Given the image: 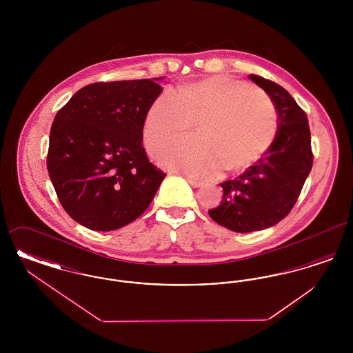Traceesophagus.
<instances>
[{
    "label": "esophagus",
    "instance_id": "34e87169",
    "mask_svg": "<svg viewBox=\"0 0 353 353\" xmlns=\"http://www.w3.org/2000/svg\"><path fill=\"white\" fill-rule=\"evenodd\" d=\"M188 183L192 185L193 188H200V186L202 185L200 181H197V180H193V179H188Z\"/></svg>",
    "mask_w": 353,
    "mask_h": 353
}]
</instances>
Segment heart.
Instances as JSON below:
<instances>
[{
  "label": "heart",
  "mask_w": 353,
  "mask_h": 353,
  "mask_svg": "<svg viewBox=\"0 0 353 353\" xmlns=\"http://www.w3.org/2000/svg\"><path fill=\"white\" fill-rule=\"evenodd\" d=\"M193 123H199V141L172 144L157 157L169 168L212 179L221 169L248 168L268 151L276 134L278 114L259 88L229 77H209L154 99L144 123L147 148L153 151L184 137Z\"/></svg>",
  "instance_id": "heart-1"
}]
</instances>
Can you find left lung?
Here are the masks:
<instances>
[{
  "label": "left lung",
  "mask_w": 353,
  "mask_h": 353,
  "mask_svg": "<svg viewBox=\"0 0 353 353\" xmlns=\"http://www.w3.org/2000/svg\"><path fill=\"white\" fill-rule=\"evenodd\" d=\"M278 112V131L269 150L234 180L223 181L222 200L209 210L221 226L250 233L276 225L291 212L312 168L311 132L305 112L282 85L252 74Z\"/></svg>",
  "instance_id": "8db88e82"
}]
</instances>
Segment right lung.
<instances>
[{"mask_svg": "<svg viewBox=\"0 0 353 353\" xmlns=\"http://www.w3.org/2000/svg\"><path fill=\"white\" fill-rule=\"evenodd\" d=\"M156 81L88 84L52 121L51 183L68 216L91 230L111 232L139 219L167 176L143 147L148 110L163 91Z\"/></svg>", "mask_w": 353, "mask_h": 353, "instance_id": "obj_1", "label": "right lung"}]
</instances>
